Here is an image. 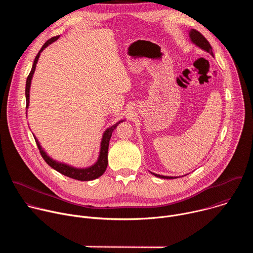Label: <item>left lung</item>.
I'll use <instances>...</instances> for the list:
<instances>
[{"mask_svg": "<svg viewBox=\"0 0 253 253\" xmlns=\"http://www.w3.org/2000/svg\"><path fill=\"white\" fill-rule=\"evenodd\" d=\"M189 38H190V41L195 45L197 46L198 48H200L201 50L209 53L211 56H213V52H212V48L209 44V42L205 39L204 36L202 34H200L198 31L194 30V29H191L189 31ZM152 173V172H151ZM154 176L156 177H159V178H163V179H175L177 177H173V176H163V175H159V174H155V173H152Z\"/></svg>", "mask_w": 253, "mask_h": 253, "instance_id": "1", "label": "left lung"}]
</instances>
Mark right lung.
Instances as JSON below:
<instances>
[{"label":"right lung","instance_id":"add662e5","mask_svg":"<svg viewBox=\"0 0 253 253\" xmlns=\"http://www.w3.org/2000/svg\"><path fill=\"white\" fill-rule=\"evenodd\" d=\"M60 38V36H56V37L51 38L50 40H48L43 47L41 48V50L39 51V53L36 56L34 63H33V67L32 70L30 72V74L27 78V82H26V90H25V94H26V109L29 108V104H30V88H31V82H32V78L33 75L35 73V70H36V65L38 63L39 57L41 55V53L44 51V49H46L49 45H51L52 43H54L55 41H57ZM26 116H27V111H26ZM124 120H120L119 122H117L116 124L112 125L111 127L107 128L102 136L101 139V145H100V153H99V157L97 159V161L86 168H77L74 166H71L69 164L63 163V162H59L57 160H54L53 158H51L46 151L42 148L41 144L39 142V140L36 138V136L34 135V138L36 140V143H37V146L40 150V153L42 155V157L44 158V160L47 162V164L49 166H51L53 169H55L56 171H58L59 173L70 177V178H73L76 180H80V181H90V180H94L97 179L98 177L102 176L103 173L105 172L107 165H108V148H109V141L111 139L112 136V132L114 131V129H116V127L123 122Z\"/></svg>","mask_w":253,"mask_h":253}]
</instances>
